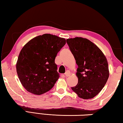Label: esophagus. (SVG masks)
I'll list each match as a JSON object with an SVG mask.
<instances>
[{"label": "esophagus", "instance_id": "1", "mask_svg": "<svg viewBox=\"0 0 123 123\" xmlns=\"http://www.w3.org/2000/svg\"><path fill=\"white\" fill-rule=\"evenodd\" d=\"M65 76H70V72L69 71V70H67V71L66 72V73H65Z\"/></svg>", "mask_w": 123, "mask_h": 123}]
</instances>
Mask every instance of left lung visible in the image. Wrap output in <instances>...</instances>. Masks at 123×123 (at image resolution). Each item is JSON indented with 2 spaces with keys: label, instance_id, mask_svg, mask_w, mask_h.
Returning <instances> with one entry per match:
<instances>
[{
  "label": "left lung",
  "instance_id": "1",
  "mask_svg": "<svg viewBox=\"0 0 123 123\" xmlns=\"http://www.w3.org/2000/svg\"><path fill=\"white\" fill-rule=\"evenodd\" d=\"M67 43L78 66V83L72 89L80 98H93L104 88L109 77L106 57L88 39L77 37L67 39Z\"/></svg>",
  "mask_w": 123,
  "mask_h": 123
}]
</instances>
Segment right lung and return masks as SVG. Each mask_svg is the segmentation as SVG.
Segmentation results:
<instances>
[{
    "mask_svg": "<svg viewBox=\"0 0 123 123\" xmlns=\"http://www.w3.org/2000/svg\"><path fill=\"white\" fill-rule=\"evenodd\" d=\"M66 43L65 38L45 34L34 37L23 47L16 70L27 91L41 95L53 88L59 78L55 57Z\"/></svg>",
    "mask_w": 123,
    "mask_h": 123,
    "instance_id": "1",
    "label": "right lung"
}]
</instances>
